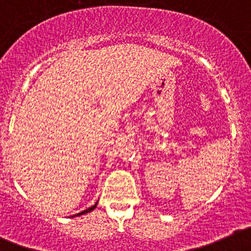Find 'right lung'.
Returning <instances> with one entry per match:
<instances>
[{"instance_id": "right-lung-1", "label": "right lung", "mask_w": 251, "mask_h": 251, "mask_svg": "<svg viewBox=\"0 0 251 251\" xmlns=\"http://www.w3.org/2000/svg\"><path fill=\"white\" fill-rule=\"evenodd\" d=\"M98 202H99V201H96V204H95V205H92V206H91V207H89V209L83 210V211H81V213L76 214V215H72V218H75V216H80V215H85V214H87V213H91L92 210H94L95 207L98 206Z\"/></svg>"}]
</instances>
